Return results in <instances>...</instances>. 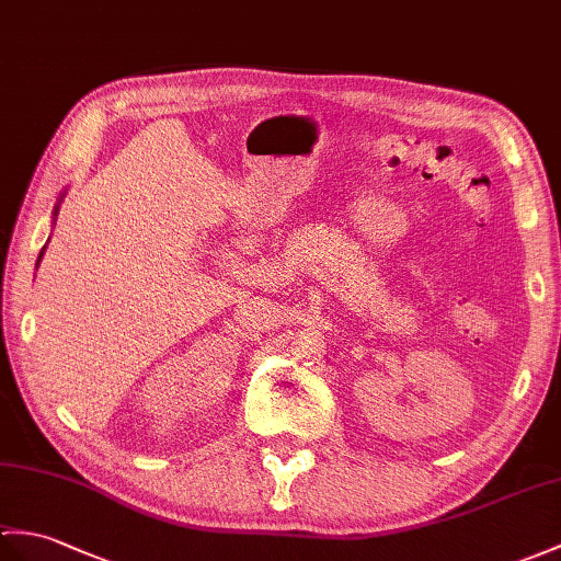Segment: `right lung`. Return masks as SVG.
<instances>
[{"label":"right lung","mask_w":561,"mask_h":561,"mask_svg":"<svg viewBox=\"0 0 561 561\" xmlns=\"http://www.w3.org/2000/svg\"><path fill=\"white\" fill-rule=\"evenodd\" d=\"M64 195H67V193H61V195H59V201H57V205H55V213H51V217H57V213H59V205H61V201H64ZM43 253H45V249L41 251V255H37V265H41Z\"/></svg>","instance_id":"add662e5"}]
</instances>
